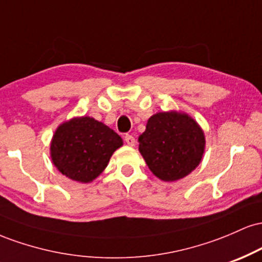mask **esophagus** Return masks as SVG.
<instances>
[{
	"label": "esophagus",
	"mask_w": 262,
	"mask_h": 262,
	"mask_svg": "<svg viewBox=\"0 0 262 262\" xmlns=\"http://www.w3.org/2000/svg\"><path fill=\"white\" fill-rule=\"evenodd\" d=\"M124 140H125V143H127L129 146H134L135 145V138L133 137V135L127 134L124 137Z\"/></svg>",
	"instance_id": "1"
}]
</instances>
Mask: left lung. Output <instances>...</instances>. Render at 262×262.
<instances>
[{
	"label": "left lung",
	"mask_w": 262,
	"mask_h": 262,
	"mask_svg": "<svg viewBox=\"0 0 262 262\" xmlns=\"http://www.w3.org/2000/svg\"><path fill=\"white\" fill-rule=\"evenodd\" d=\"M139 151L162 181L183 179L200 165L206 146L202 128L186 113L170 111L151 116L139 137Z\"/></svg>",
	"instance_id": "left-lung-1"
}]
</instances>
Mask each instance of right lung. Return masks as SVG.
I'll return each mask as SVG.
<instances>
[{
    "mask_svg": "<svg viewBox=\"0 0 262 262\" xmlns=\"http://www.w3.org/2000/svg\"><path fill=\"white\" fill-rule=\"evenodd\" d=\"M123 145L113 129L91 117H76L60 124L50 143L53 164L74 181L89 183L107 167Z\"/></svg>",
    "mask_w": 262,
    "mask_h": 262,
    "instance_id": "1",
    "label": "right lung"
}]
</instances>
